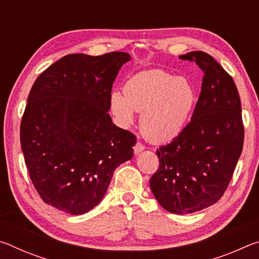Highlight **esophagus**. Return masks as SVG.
Returning a JSON list of instances; mask_svg holds the SVG:
<instances>
[{
	"mask_svg": "<svg viewBox=\"0 0 259 259\" xmlns=\"http://www.w3.org/2000/svg\"><path fill=\"white\" fill-rule=\"evenodd\" d=\"M144 148H145V146L143 145V144H140V143H136V145L134 146V152H135V154H138V153H140L142 152Z\"/></svg>",
	"mask_w": 259,
	"mask_h": 259,
	"instance_id": "1",
	"label": "esophagus"
}]
</instances>
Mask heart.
I'll list each match as a JSON object with an SVG mask.
<instances>
[{
  "label": "heart",
  "instance_id": "b5f03b06",
  "mask_svg": "<svg viewBox=\"0 0 259 259\" xmlns=\"http://www.w3.org/2000/svg\"><path fill=\"white\" fill-rule=\"evenodd\" d=\"M195 93L185 77H174L162 69L136 74L125 82L123 94L113 91L109 108L121 126H129L140 113L139 126L152 143H166L185 128Z\"/></svg>",
  "mask_w": 259,
  "mask_h": 259
}]
</instances>
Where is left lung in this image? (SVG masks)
Returning a JSON list of instances; mask_svg holds the SVG:
<instances>
[{"label": "left lung", "mask_w": 259, "mask_h": 259, "mask_svg": "<svg viewBox=\"0 0 259 259\" xmlns=\"http://www.w3.org/2000/svg\"><path fill=\"white\" fill-rule=\"evenodd\" d=\"M202 69L201 93L192 119L171 143L156 151L159 169L151 190L172 213H191L222 198L243 147L241 102L233 78L211 56L192 51L181 56Z\"/></svg>", "instance_id": "left-lung-1"}]
</instances>
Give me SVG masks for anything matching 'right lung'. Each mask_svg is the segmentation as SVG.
Wrapping results in <instances>:
<instances>
[{
	"instance_id": "right-lung-1",
	"label": "right lung",
	"mask_w": 259,
	"mask_h": 259,
	"mask_svg": "<svg viewBox=\"0 0 259 259\" xmlns=\"http://www.w3.org/2000/svg\"><path fill=\"white\" fill-rule=\"evenodd\" d=\"M125 52L67 55L34 82L20 124L30 181L46 203L82 214L103 200L136 136L109 116V96Z\"/></svg>"
}]
</instances>
